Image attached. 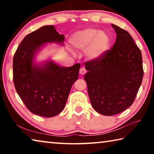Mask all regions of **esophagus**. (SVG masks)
<instances>
[{
    "mask_svg": "<svg viewBox=\"0 0 154 154\" xmlns=\"http://www.w3.org/2000/svg\"><path fill=\"white\" fill-rule=\"evenodd\" d=\"M79 73L82 75H83L86 73V70H85V68H81L79 69Z\"/></svg>",
    "mask_w": 154,
    "mask_h": 154,
    "instance_id": "34e87169",
    "label": "esophagus"
}]
</instances>
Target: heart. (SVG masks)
Listing matches in <instances>:
<instances>
[{
    "instance_id": "1",
    "label": "heart",
    "mask_w": 154,
    "mask_h": 154,
    "mask_svg": "<svg viewBox=\"0 0 154 154\" xmlns=\"http://www.w3.org/2000/svg\"><path fill=\"white\" fill-rule=\"evenodd\" d=\"M71 41L76 49H85V55L90 60L103 58L111 45L110 38L107 34L93 28L76 32L72 36Z\"/></svg>"
}]
</instances>
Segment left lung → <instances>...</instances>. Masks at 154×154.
Listing matches in <instances>:
<instances>
[{"instance_id":"obj_1","label":"left lung","mask_w":154,"mask_h":154,"mask_svg":"<svg viewBox=\"0 0 154 154\" xmlns=\"http://www.w3.org/2000/svg\"><path fill=\"white\" fill-rule=\"evenodd\" d=\"M116 41L103 58L85 63L84 79L93 108L113 116L133 103L143 77L142 55L130 34L111 24Z\"/></svg>"}]
</instances>
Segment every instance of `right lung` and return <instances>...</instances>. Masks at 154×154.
I'll list each match as a JSON object with an SVG mask.
<instances>
[{
	"instance_id": "add662e5",
	"label": "right lung",
	"mask_w": 154,
	"mask_h": 154,
	"mask_svg": "<svg viewBox=\"0 0 154 154\" xmlns=\"http://www.w3.org/2000/svg\"><path fill=\"white\" fill-rule=\"evenodd\" d=\"M64 39L54 26H44L25 36L14 56L13 79L17 93L28 110L45 118L57 116L64 109L79 77L80 64L62 67L49 61L35 66L33 58L44 43L62 44Z\"/></svg>"
}]
</instances>
